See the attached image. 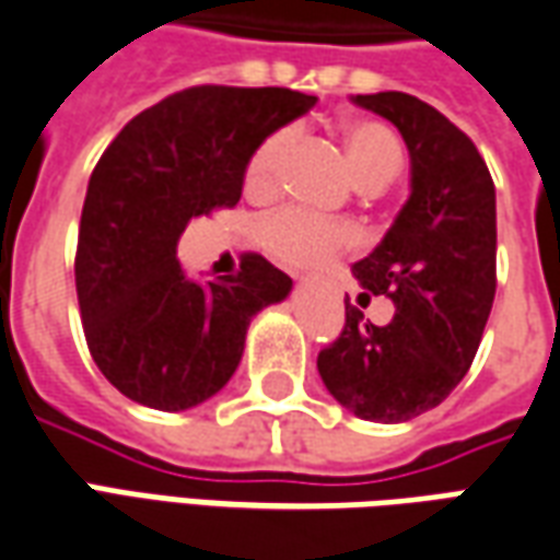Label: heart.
Returning <instances> with one entry per match:
<instances>
[{"instance_id":"1","label":"heart","mask_w":560,"mask_h":560,"mask_svg":"<svg viewBox=\"0 0 560 560\" xmlns=\"http://www.w3.org/2000/svg\"><path fill=\"white\" fill-rule=\"evenodd\" d=\"M341 147L351 164L353 179L365 191L389 185L405 167V143L384 122L353 119L341 126ZM291 147V131H272L260 140L245 161L243 185L252 197H267L279 185L284 152ZM353 231L341 221L315 219L303 209H279L257 224V243L272 260L291 269H324L353 245Z\"/></svg>"}]
</instances>
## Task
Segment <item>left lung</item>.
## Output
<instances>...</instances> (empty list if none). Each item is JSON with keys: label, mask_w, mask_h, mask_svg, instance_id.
Instances as JSON below:
<instances>
[{"label": "left lung", "mask_w": 560, "mask_h": 560, "mask_svg": "<svg viewBox=\"0 0 560 560\" xmlns=\"http://www.w3.org/2000/svg\"><path fill=\"white\" fill-rule=\"evenodd\" d=\"M353 102L399 128L411 152V197L384 243L353 264L363 296H389L377 327L345 300L339 339L317 372L348 411L405 422L432 411L468 375L494 303V183L474 140L408 92Z\"/></svg>", "instance_id": "left-lung-1"}]
</instances>
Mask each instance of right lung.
<instances>
[{
    "instance_id": "obj_1",
    "label": "right lung",
    "mask_w": 560,
    "mask_h": 560,
    "mask_svg": "<svg viewBox=\"0 0 560 560\" xmlns=\"http://www.w3.org/2000/svg\"><path fill=\"white\" fill-rule=\"evenodd\" d=\"M284 86H191L128 122L95 164L80 215L74 284L90 353L122 396L185 411L240 365L245 329L291 279L245 252L233 276L195 284L176 260L188 219L231 209L245 161L315 107Z\"/></svg>"
}]
</instances>
